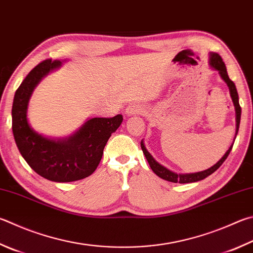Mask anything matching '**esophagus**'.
Here are the masks:
<instances>
[{
	"label": "esophagus",
	"instance_id": "obj_1",
	"mask_svg": "<svg viewBox=\"0 0 253 253\" xmlns=\"http://www.w3.org/2000/svg\"><path fill=\"white\" fill-rule=\"evenodd\" d=\"M140 113H142V108L140 106H137V105H130V106L127 107L126 109V114L128 116H132V115L140 114Z\"/></svg>",
	"mask_w": 253,
	"mask_h": 253
}]
</instances>
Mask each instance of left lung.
<instances>
[{
  "mask_svg": "<svg viewBox=\"0 0 253 253\" xmlns=\"http://www.w3.org/2000/svg\"><path fill=\"white\" fill-rule=\"evenodd\" d=\"M209 64H210V66L213 68V70L219 72L220 77H221V79L224 82H226V84L229 87V90H230V96H231L232 102H233V105H235V109H236V123H237L236 124V136H237L238 130H239V125H240L241 107H240V105H239V96H238L236 85H235V83H233L230 79H229L226 65H224V63L222 62V58L220 57L219 54L210 53ZM140 146H141L142 153H144L147 162H148L149 166L151 168V170H153L156 174H157L158 177H160L162 179H165V180H167V181H170V182L188 183V182H196V181L203 180V179L210 176L211 173H213L215 170H217V169L223 164L224 160L227 159L229 154H230L233 144L230 147H229V149L227 150V153L223 155V157L220 159L217 164L213 165L212 167L208 168L207 170L199 171V172H194V173H176V172H173L171 170H169V169H167L166 167H164L163 165H160L158 162H156L155 158L150 155L149 151L146 149L145 144H144V141H142V140L140 142Z\"/></svg>",
  "mask_w": 253,
  "mask_h": 253,
  "instance_id": "obj_1",
  "label": "left lung"
}]
</instances>
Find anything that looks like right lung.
Here are the masks:
<instances>
[{"mask_svg":"<svg viewBox=\"0 0 253 253\" xmlns=\"http://www.w3.org/2000/svg\"><path fill=\"white\" fill-rule=\"evenodd\" d=\"M62 65L45 59L36 65L16 89L12 106V130L22 157L40 176L55 182H71L90 176L102 159L106 142L123 122L122 115L95 117L63 139H50L36 132L27 121L32 93L43 77Z\"/></svg>","mask_w":253,"mask_h":253,"instance_id":"right-lung-1","label":"right lung"}]
</instances>
